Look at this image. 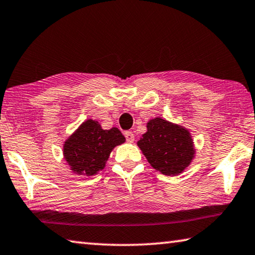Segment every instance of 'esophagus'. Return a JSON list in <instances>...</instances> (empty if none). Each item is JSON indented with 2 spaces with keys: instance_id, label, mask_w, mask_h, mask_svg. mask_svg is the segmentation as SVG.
I'll return each mask as SVG.
<instances>
[{
  "instance_id": "obj_1",
  "label": "esophagus",
  "mask_w": 255,
  "mask_h": 255,
  "mask_svg": "<svg viewBox=\"0 0 255 255\" xmlns=\"http://www.w3.org/2000/svg\"><path fill=\"white\" fill-rule=\"evenodd\" d=\"M125 137H126V140L129 141V143H131V141H133V133L131 131H126V132H125Z\"/></svg>"
}]
</instances>
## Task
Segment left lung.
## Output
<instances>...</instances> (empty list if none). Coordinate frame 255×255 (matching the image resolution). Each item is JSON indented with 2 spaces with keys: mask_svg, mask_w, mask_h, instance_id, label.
Returning <instances> with one entry per match:
<instances>
[{
  "mask_svg": "<svg viewBox=\"0 0 255 255\" xmlns=\"http://www.w3.org/2000/svg\"><path fill=\"white\" fill-rule=\"evenodd\" d=\"M137 144L150 165L165 175L181 173L195 154L189 131L161 118L150 120Z\"/></svg>",
  "mask_w": 255,
  "mask_h": 255,
  "instance_id": "1",
  "label": "left lung"
}]
</instances>
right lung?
Instances as JSON below:
<instances>
[{"label":"right lung","mask_w":255,"mask_h":255,"mask_svg":"<svg viewBox=\"0 0 255 255\" xmlns=\"http://www.w3.org/2000/svg\"><path fill=\"white\" fill-rule=\"evenodd\" d=\"M124 141L118 128L103 130L97 122L86 120L66 140L64 156L76 173L93 175L105 167L112 148Z\"/></svg>","instance_id":"add662e5"}]
</instances>
